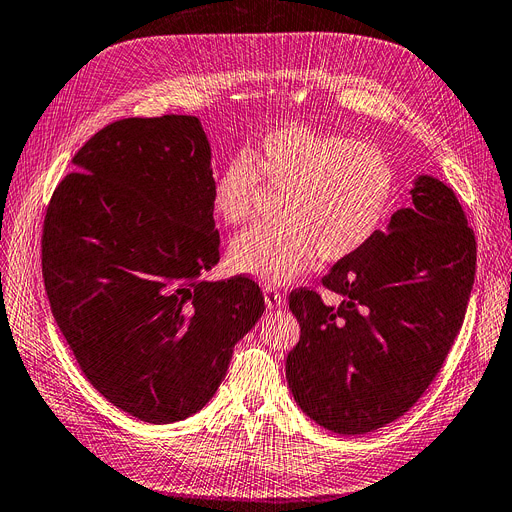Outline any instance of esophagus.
Returning a JSON list of instances; mask_svg holds the SVG:
<instances>
[{
    "instance_id": "esophagus-1",
    "label": "esophagus",
    "mask_w": 512,
    "mask_h": 512,
    "mask_svg": "<svg viewBox=\"0 0 512 512\" xmlns=\"http://www.w3.org/2000/svg\"><path fill=\"white\" fill-rule=\"evenodd\" d=\"M262 294H264V302H267L269 309H279V306L285 304L281 292L277 288H273V285H264Z\"/></svg>"
}]
</instances>
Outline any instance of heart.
<instances>
[{
	"instance_id": "heart-1",
	"label": "heart",
	"mask_w": 512,
	"mask_h": 512,
	"mask_svg": "<svg viewBox=\"0 0 512 512\" xmlns=\"http://www.w3.org/2000/svg\"><path fill=\"white\" fill-rule=\"evenodd\" d=\"M281 191V220L262 222L231 243L233 269L267 283H288L321 258L357 254L395 206L397 174L374 145L342 134L285 124L233 153L212 180V206L229 224L250 220L262 183Z\"/></svg>"
}]
</instances>
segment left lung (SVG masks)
Segmentation results:
<instances>
[{"label": "left lung", "mask_w": 512, "mask_h": 512, "mask_svg": "<svg viewBox=\"0 0 512 512\" xmlns=\"http://www.w3.org/2000/svg\"><path fill=\"white\" fill-rule=\"evenodd\" d=\"M410 193V208L321 279L342 296L338 306L315 290L290 294L300 323L285 359L290 391L306 416L338 435L372 433L410 410L464 321L475 233L441 180L418 176Z\"/></svg>", "instance_id": "8db88e82"}]
</instances>
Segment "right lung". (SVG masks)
<instances>
[{
    "mask_svg": "<svg viewBox=\"0 0 512 512\" xmlns=\"http://www.w3.org/2000/svg\"><path fill=\"white\" fill-rule=\"evenodd\" d=\"M73 166L44 220L52 315L102 397L142 422L185 420L264 313L250 277L203 279L220 258L208 136L193 115L128 117Z\"/></svg>",
    "mask_w": 512,
    "mask_h": 512,
    "instance_id": "1",
    "label": "right lung"
}]
</instances>
